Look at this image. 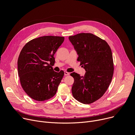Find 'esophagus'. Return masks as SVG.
I'll return each mask as SVG.
<instances>
[{
  "label": "esophagus",
  "instance_id": "obj_1",
  "mask_svg": "<svg viewBox=\"0 0 135 135\" xmlns=\"http://www.w3.org/2000/svg\"><path fill=\"white\" fill-rule=\"evenodd\" d=\"M69 75V73L67 72V71H65V75L67 76V75Z\"/></svg>",
  "mask_w": 135,
  "mask_h": 135
}]
</instances>
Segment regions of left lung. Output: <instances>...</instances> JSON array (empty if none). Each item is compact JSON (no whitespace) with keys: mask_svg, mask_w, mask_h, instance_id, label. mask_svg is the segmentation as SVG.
Instances as JSON below:
<instances>
[{"mask_svg":"<svg viewBox=\"0 0 135 135\" xmlns=\"http://www.w3.org/2000/svg\"><path fill=\"white\" fill-rule=\"evenodd\" d=\"M69 40L79 55L78 61L86 71L84 76L70 74L74 79L73 96L80 102L90 104L100 99L111 83L114 69L111 48L91 33L69 36Z\"/></svg>","mask_w":135,"mask_h":135,"instance_id":"1","label":"left lung"}]
</instances>
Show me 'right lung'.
Masks as SVG:
<instances>
[{
  "mask_svg": "<svg viewBox=\"0 0 135 135\" xmlns=\"http://www.w3.org/2000/svg\"><path fill=\"white\" fill-rule=\"evenodd\" d=\"M64 36H44L28 42L18 60V71L23 90L32 99L44 101L56 93L64 71H54V55L64 41Z\"/></svg>",
  "mask_w": 135,
  "mask_h": 135,
  "instance_id": "right-lung-1",
  "label": "right lung"
}]
</instances>
